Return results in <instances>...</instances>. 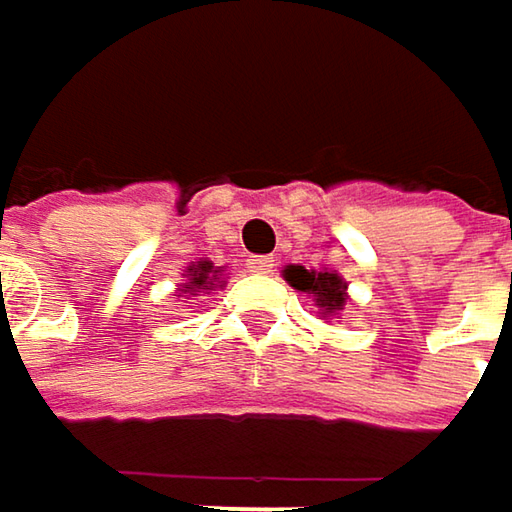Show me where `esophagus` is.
Wrapping results in <instances>:
<instances>
[{"label":"esophagus","instance_id":"esophagus-1","mask_svg":"<svg viewBox=\"0 0 512 512\" xmlns=\"http://www.w3.org/2000/svg\"><path fill=\"white\" fill-rule=\"evenodd\" d=\"M249 272H257V275H269L272 269H275V260L269 255H255V257H249Z\"/></svg>","mask_w":512,"mask_h":512}]
</instances>
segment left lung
<instances>
[{"mask_svg":"<svg viewBox=\"0 0 512 512\" xmlns=\"http://www.w3.org/2000/svg\"><path fill=\"white\" fill-rule=\"evenodd\" d=\"M284 278L293 290L311 293L323 314H338L347 305V281L338 272H314L305 266H287Z\"/></svg>","mask_w":512,"mask_h":512,"instance_id":"1","label":"left lung"}]
</instances>
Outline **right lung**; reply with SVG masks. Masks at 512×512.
Listing matches in <instances>:
<instances>
[{
    "label": "right lung",
    "instance_id": "add662e5",
    "mask_svg": "<svg viewBox=\"0 0 512 512\" xmlns=\"http://www.w3.org/2000/svg\"><path fill=\"white\" fill-rule=\"evenodd\" d=\"M219 266H213L210 260H198V263H192L189 269H186V290L183 293H192V296H198L201 290H213V284L216 287H222V281H219Z\"/></svg>",
    "mask_w": 512,
    "mask_h": 512
}]
</instances>
